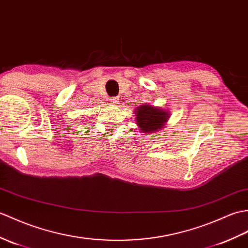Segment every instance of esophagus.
Wrapping results in <instances>:
<instances>
[{
  "label": "esophagus",
  "mask_w": 248,
  "mask_h": 248,
  "mask_svg": "<svg viewBox=\"0 0 248 248\" xmlns=\"http://www.w3.org/2000/svg\"><path fill=\"white\" fill-rule=\"evenodd\" d=\"M119 99H118V97H111L110 98V102H111V105H118V101Z\"/></svg>",
  "instance_id": "obj_1"
}]
</instances>
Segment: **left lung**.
<instances>
[{"instance_id":"8db88e82","label":"left lung","mask_w":248,"mask_h":248,"mask_svg":"<svg viewBox=\"0 0 248 248\" xmlns=\"http://www.w3.org/2000/svg\"><path fill=\"white\" fill-rule=\"evenodd\" d=\"M168 117V113L166 111L149 105L140 106L136 110L137 124L140 130L145 133H152L163 128Z\"/></svg>"}]
</instances>
